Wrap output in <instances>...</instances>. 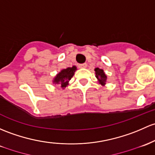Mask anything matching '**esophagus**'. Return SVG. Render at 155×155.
I'll return each instance as SVG.
<instances>
[{"label":"esophagus","mask_w":155,"mask_h":155,"mask_svg":"<svg viewBox=\"0 0 155 155\" xmlns=\"http://www.w3.org/2000/svg\"><path fill=\"white\" fill-rule=\"evenodd\" d=\"M79 68H87V64L86 63H84V64H79Z\"/></svg>","instance_id":"obj_1"}]
</instances>
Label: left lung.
Segmentation results:
<instances>
[{
	"label": "left lung",
	"instance_id": "8db88e82",
	"mask_svg": "<svg viewBox=\"0 0 155 155\" xmlns=\"http://www.w3.org/2000/svg\"><path fill=\"white\" fill-rule=\"evenodd\" d=\"M94 71H95L96 77H97V80H98V82L101 85L104 86L105 84H106L107 81V76L105 74V73L104 72V71L102 69H100L99 68H96L94 69Z\"/></svg>",
	"mask_w": 155,
	"mask_h": 155
}]
</instances>
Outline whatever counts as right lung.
Listing matches in <instances>:
<instances>
[{
    "label": "right lung",
    "mask_w": 155,
    "mask_h": 155,
    "mask_svg": "<svg viewBox=\"0 0 155 155\" xmlns=\"http://www.w3.org/2000/svg\"><path fill=\"white\" fill-rule=\"evenodd\" d=\"M76 70H77L76 69V67L74 66V65L71 67V68H67L66 69L61 70L53 78V83L54 84L60 85L62 89L66 88L68 84H69L70 80L73 76Z\"/></svg>",
    "instance_id": "add662e5"
}]
</instances>
